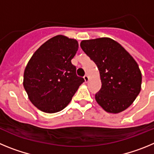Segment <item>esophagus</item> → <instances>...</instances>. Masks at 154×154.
I'll list each match as a JSON object with an SVG mask.
<instances>
[{"label": "esophagus", "instance_id": "34e87169", "mask_svg": "<svg viewBox=\"0 0 154 154\" xmlns=\"http://www.w3.org/2000/svg\"><path fill=\"white\" fill-rule=\"evenodd\" d=\"M83 79H84V81H85V82H89V76L88 75L84 76Z\"/></svg>", "mask_w": 154, "mask_h": 154}]
</instances>
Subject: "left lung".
<instances>
[{"label":"left lung","instance_id":"1","mask_svg":"<svg viewBox=\"0 0 154 154\" xmlns=\"http://www.w3.org/2000/svg\"><path fill=\"white\" fill-rule=\"evenodd\" d=\"M80 46L99 69L102 86L95 95L98 104L109 113L126 110L141 90L142 74L135 59L109 38L83 40Z\"/></svg>","mask_w":154,"mask_h":154}]
</instances>
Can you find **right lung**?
Segmentation results:
<instances>
[{"label":"right lung","instance_id":"add662e5","mask_svg":"<svg viewBox=\"0 0 154 154\" xmlns=\"http://www.w3.org/2000/svg\"><path fill=\"white\" fill-rule=\"evenodd\" d=\"M78 48L75 39L58 35L42 44L28 61L23 85L31 103L42 112L65 109L84 82L71 62Z\"/></svg>","mask_w":154,"mask_h":154}]
</instances>
